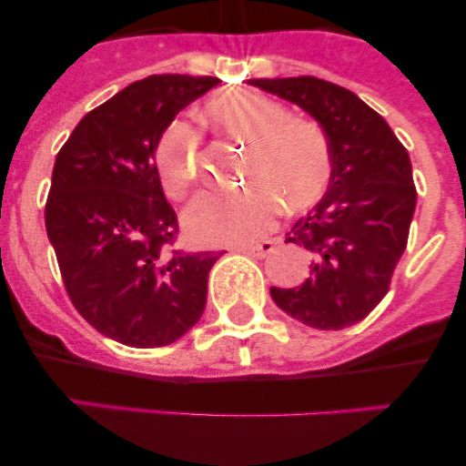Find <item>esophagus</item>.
<instances>
[{"instance_id":"esophagus-1","label":"esophagus","mask_w":466,"mask_h":466,"mask_svg":"<svg viewBox=\"0 0 466 466\" xmlns=\"http://www.w3.org/2000/svg\"><path fill=\"white\" fill-rule=\"evenodd\" d=\"M238 250L248 257H255V259H263V257H268L272 250H275V241H261V243H255V246L238 248Z\"/></svg>"}]
</instances>
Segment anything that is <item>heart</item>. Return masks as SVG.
Returning <instances> with one entry per match:
<instances>
[{"label":"heart","mask_w":466,"mask_h":466,"mask_svg":"<svg viewBox=\"0 0 466 466\" xmlns=\"http://www.w3.org/2000/svg\"><path fill=\"white\" fill-rule=\"evenodd\" d=\"M205 124L220 137L248 144L243 182L232 194H200L185 211V229L205 243H243L266 232L279 203L289 211L309 209L331 182L333 153L318 121L290 115L284 103L255 92L229 89L209 98ZM200 135L173 121L155 150L159 180L173 200H182L198 182Z\"/></svg>","instance_id":"1"}]
</instances>
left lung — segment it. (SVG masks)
Returning <instances> with one entry per match:
<instances>
[{"instance_id":"left-lung-1","label":"left lung","mask_w":466,"mask_h":466,"mask_svg":"<svg viewBox=\"0 0 466 466\" xmlns=\"http://www.w3.org/2000/svg\"><path fill=\"white\" fill-rule=\"evenodd\" d=\"M250 86L307 110L333 153L327 194L286 234L309 252L311 272L295 289L272 286V299L313 329L351 327L385 298L406 250L417 205L408 150L377 110L336 83L295 76Z\"/></svg>"}]
</instances>
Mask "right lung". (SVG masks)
Wrapping results in <instances>:
<instances>
[{
	"label": "right lung",
	"instance_id": "1",
	"mask_svg": "<svg viewBox=\"0 0 466 466\" xmlns=\"http://www.w3.org/2000/svg\"><path fill=\"white\" fill-rule=\"evenodd\" d=\"M214 76L162 74L87 112L56 157L45 207L65 290L103 336L139 350L176 342L200 320L220 255L171 250L177 216L155 148Z\"/></svg>",
	"mask_w": 466,
	"mask_h": 466
}]
</instances>
